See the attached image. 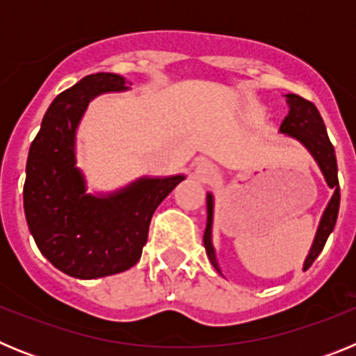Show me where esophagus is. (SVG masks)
I'll list each match as a JSON object with an SVG mask.
<instances>
[{"label":"esophagus","instance_id":"1","mask_svg":"<svg viewBox=\"0 0 356 356\" xmlns=\"http://www.w3.org/2000/svg\"><path fill=\"white\" fill-rule=\"evenodd\" d=\"M194 175H196V178H200V180L209 181L212 176H216V168L209 162H201L197 163L196 169H194Z\"/></svg>","mask_w":356,"mask_h":356}]
</instances>
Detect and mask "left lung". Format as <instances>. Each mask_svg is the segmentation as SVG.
Wrapping results in <instances>:
<instances>
[{"instance_id":"1","label":"left lung","mask_w":356,"mask_h":356,"mask_svg":"<svg viewBox=\"0 0 356 356\" xmlns=\"http://www.w3.org/2000/svg\"><path fill=\"white\" fill-rule=\"evenodd\" d=\"M287 102L291 110H289V115L284 119L280 131L282 134H289L292 137H296L298 140L305 144L308 147V151L312 153L314 159L319 163L321 171L325 175L326 181H328L330 187L335 191L332 196L330 205L326 207L325 216L321 219L319 229H317L316 241L312 244V250L308 253L307 260H305L303 271H307L308 267L312 266L314 260L319 257V253L325 248L326 241H328L330 234H332L333 226L337 222L339 216V205H341V187H339V176H337V159H335V149H333V144L330 143L328 134H326L325 121L321 118L319 110L314 105L312 102H308L305 97L298 96V94H287ZM212 210H213V201L212 196H207V228L205 235H203V244H205L207 254H209L212 266L217 267L216 253H213L212 248V237H210V229H212Z\"/></svg>"}]
</instances>
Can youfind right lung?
Returning <instances> with one entry per match:
<instances>
[{
	"instance_id": "1",
	"label": "right lung",
	"mask_w": 356,
	"mask_h": 356,
	"mask_svg": "<svg viewBox=\"0 0 356 356\" xmlns=\"http://www.w3.org/2000/svg\"><path fill=\"white\" fill-rule=\"evenodd\" d=\"M127 89L124 78L96 72L53 99L30 146L24 213L40 253L62 273L92 280L139 262L151 217L184 176L144 178L108 197L85 194L74 168V131L90 97Z\"/></svg>"
}]
</instances>
